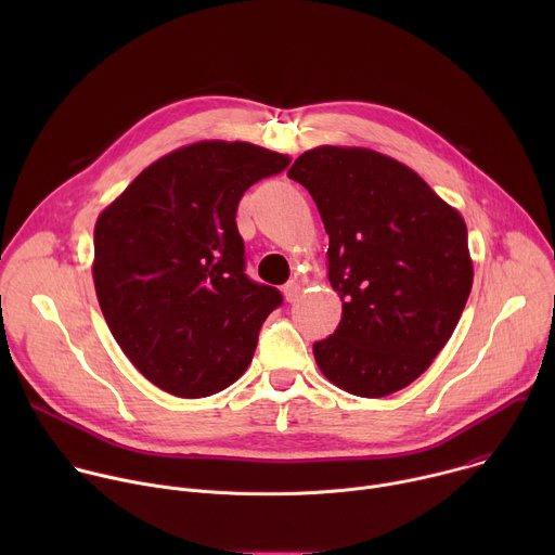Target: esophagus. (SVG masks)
Returning a JSON list of instances; mask_svg holds the SVG:
<instances>
[{
  "label": "esophagus",
  "instance_id": "1",
  "mask_svg": "<svg viewBox=\"0 0 555 555\" xmlns=\"http://www.w3.org/2000/svg\"><path fill=\"white\" fill-rule=\"evenodd\" d=\"M283 296L287 302H296L300 296V281H289L283 285Z\"/></svg>",
  "mask_w": 555,
  "mask_h": 555
}]
</instances>
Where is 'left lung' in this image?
Masks as SVG:
<instances>
[{"instance_id":"left-lung-1","label":"left lung","mask_w":555,"mask_h":555,"mask_svg":"<svg viewBox=\"0 0 555 555\" xmlns=\"http://www.w3.org/2000/svg\"><path fill=\"white\" fill-rule=\"evenodd\" d=\"M287 178L319 206L327 276L343 300L338 330L313 345L315 364L358 398L406 388L450 340L472 289L461 212L413 169L364 146L309 149Z\"/></svg>"}]
</instances>
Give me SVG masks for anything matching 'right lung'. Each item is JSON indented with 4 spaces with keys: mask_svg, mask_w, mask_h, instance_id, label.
Masks as SVG:
<instances>
[{
    "mask_svg": "<svg viewBox=\"0 0 555 555\" xmlns=\"http://www.w3.org/2000/svg\"><path fill=\"white\" fill-rule=\"evenodd\" d=\"M289 155L199 140L149 165L96 219L92 276L107 327L155 386L197 400L253 362L281 292L246 274L236 206Z\"/></svg>",
    "mask_w": 555,
    "mask_h": 555,
    "instance_id": "right-lung-1",
    "label": "right lung"
}]
</instances>
